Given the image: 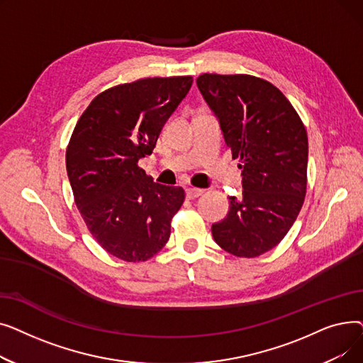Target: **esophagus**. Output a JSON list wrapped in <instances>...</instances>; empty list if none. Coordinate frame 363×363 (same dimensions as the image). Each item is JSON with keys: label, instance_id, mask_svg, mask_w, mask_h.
Returning a JSON list of instances; mask_svg holds the SVG:
<instances>
[{"label": "esophagus", "instance_id": "esophagus-1", "mask_svg": "<svg viewBox=\"0 0 363 363\" xmlns=\"http://www.w3.org/2000/svg\"><path fill=\"white\" fill-rule=\"evenodd\" d=\"M185 193H186V197H188V199H197V197H200V196L204 193V189L189 186V188L185 189Z\"/></svg>", "mask_w": 363, "mask_h": 363}]
</instances>
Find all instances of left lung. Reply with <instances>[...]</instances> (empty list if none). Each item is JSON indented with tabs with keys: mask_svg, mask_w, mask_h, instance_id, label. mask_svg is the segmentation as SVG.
<instances>
[{
	"mask_svg": "<svg viewBox=\"0 0 363 363\" xmlns=\"http://www.w3.org/2000/svg\"><path fill=\"white\" fill-rule=\"evenodd\" d=\"M203 99L216 116L233 157L240 159L242 196L230 197L215 241L238 257H256L285 237L306 196L308 133L287 97L250 74L204 73Z\"/></svg>",
	"mask_w": 363,
	"mask_h": 363,
	"instance_id": "1",
	"label": "left lung"
}]
</instances>
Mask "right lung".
<instances>
[{
  "instance_id": "add662e5",
  "label": "right lung",
  "mask_w": 363,
  "mask_h": 363,
  "mask_svg": "<svg viewBox=\"0 0 363 363\" xmlns=\"http://www.w3.org/2000/svg\"><path fill=\"white\" fill-rule=\"evenodd\" d=\"M191 85V76H174L113 86L73 129L66 169L74 203L95 241L122 260L144 262L170 237L184 189L152 182L138 160L151 155Z\"/></svg>"
}]
</instances>
